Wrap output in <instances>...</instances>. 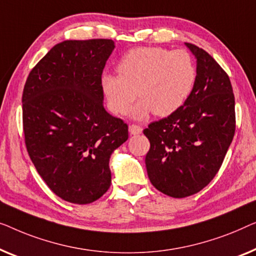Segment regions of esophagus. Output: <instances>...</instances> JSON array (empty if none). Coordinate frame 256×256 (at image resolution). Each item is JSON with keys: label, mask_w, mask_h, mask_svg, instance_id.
Masks as SVG:
<instances>
[{"label": "esophagus", "mask_w": 256, "mask_h": 256, "mask_svg": "<svg viewBox=\"0 0 256 256\" xmlns=\"http://www.w3.org/2000/svg\"><path fill=\"white\" fill-rule=\"evenodd\" d=\"M128 132L131 136H136V134H140V133L142 132V128L138 126V125H130Z\"/></svg>", "instance_id": "34e87169"}]
</instances>
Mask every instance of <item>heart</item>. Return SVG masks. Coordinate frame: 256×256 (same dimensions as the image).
<instances>
[{
  "label": "heart",
  "mask_w": 256,
  "mask_h": 256,
  "mask_svg": "<svg viewBox=\"0 0 256 256\" xmlns=\"http://www.w3.org/2000/svg\"><path fill=\"white\" fill-rule=\"evenodd\" d=\"M118 75L103 74L100 86L114 114L124 116L132 109L133 120L154 114L168 117L184 106L197 81L196 64L184 50L160 46L132 48L117 64Z\"/></svg>",
  "instance_id": "1"
}]
</instances>
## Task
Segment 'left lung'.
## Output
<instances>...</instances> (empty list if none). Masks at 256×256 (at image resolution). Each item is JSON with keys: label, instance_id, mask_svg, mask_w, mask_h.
<instances>
[{"label": "left lung", "instance_id": "left-lung-1", "mask_svg": "<svg viewBox=\"0 0 256 256\" xmlns=\"http://www.w3.org/2000/svg\"><path fill=\"white\" fill-rule=\"evenodd\" d=\"M196 59L197 81L181 109L144 130L150 148L145 164L150 181L175 198L206 186L224 161L236 131L231 81L214 58L186 42Z\"/></svg>", "mask_w": 256, "mask_h": 256}]
</instances>
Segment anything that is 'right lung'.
Masks as SVG:
<instances>
[{
  "label": "right lung",
  "mask_w": 256,
  "mask_h": 256,
  "mask_svg": "<svg viewBox=\"0 0 256 256\" xmlns=\"http://www.w3.org/2000/svg\"><path fill=\"white\" fill-rule=\"evenodd\" d=\"M111 39L64 40L50 50L24 86L23 128L36 169L60 198L98 200L111 184L109 161L128 125L104 109L100 78Z\"/></svg>",
  "instance_id": "obj_1"
}]
</instances>
